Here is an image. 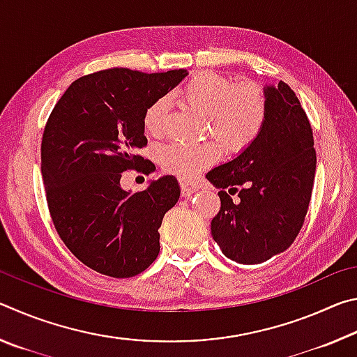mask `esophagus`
I'll list each match as a JSON object with an SVG mask.
<instances>
[{
  "mask_svg": "<svg viewBox=\"0 0 357 357\" xmlns=\"http://www.w3.org/2000/svg\"><path fill=\"white\" fill-rule=\"evenodd\" d=\"M179 185H181V195L183 197H190L198 190L197 184H193L192 181L184 179V178L179 179Z\"/></svg>",
  "mask_w": 357,
  "mask_h": 357,
  "instance_id": "obj_1",
  "label": "esophagus"
}]
</instances>
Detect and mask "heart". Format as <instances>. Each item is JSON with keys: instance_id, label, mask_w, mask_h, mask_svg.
I'll return each instance as SVG.
<instances>
[{"instance_id": "obj_1", "label": "heart", "mask_w": 357, "mask_h": 357, "mask_svg": "<svg viewBox=\"0 0 357 357\" xmlns=\"http://www.w3.org/2000/svg\"><path fill=\"white\" fill-rule=\"evenodd\" d=\"M174 98L204 114L209 134L227 153H238L249 146L259 135L268 116V100L258 84L244 83L234 86L227 77L209 70L193 74L174 93ZM168 107V99L162 98L146 108L143 126L149 135H162ZM217 157L219 151L213 143L172 142L159 153L162 168L184 179L197 176L213 165Z\"/></svg>"}]
</instances>
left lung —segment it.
Wrapping results in <instances>:
<instances>
[{
	"label": "left lung",
	"instance_id": "8db88e82",
	"mask_svg": "<svg viewBox=\"0 0 357 357\" xmlns=\"http://www.w3.org/2000/svg\"><path fill=\"white\" fill-rule=\"evenodd\" d=\"M263 91L268 116L259 135L206 174L222 203L211 234L223 255L241 264L263 263L293 244L315 179L313 134L299 99L283 82ZM236 191L240 200L233 204Z\"/></svg>",
	"mask_w": 357,
	"mask_h": 357
}]
</instances>
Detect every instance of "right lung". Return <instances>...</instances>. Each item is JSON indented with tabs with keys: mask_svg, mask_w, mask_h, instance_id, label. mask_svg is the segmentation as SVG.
<instances>
[{
	"mask_svg": "<svg viewBox=\"0 0 357 357\" xmlns=\"http://www.w3.org/2000/svg\"><path fill=\"white\" fill-rule=\"evenodd\" d=\"M187 75L124 68L84 75L47 121L40 172L52 220L68 249L100 274L134 277L159 255V228L179 200L178 179L165 174L134 193L121 187V173L155 170L135 154L148 143L143 114Z\"/></svg>",
	"mask_w": 357,
	"mask_h": 357,
	"instance_id": "obj_1",
	"label": "right lung"
}]
</instances>
